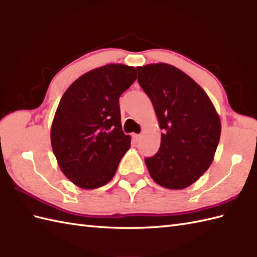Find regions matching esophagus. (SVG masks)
Returning a JSON list of instances; mask_svg holds the SVG:
<instances>
[{"label": "esophagus", "instance_id": "1", "mask_svg": "<svg viewBox=\"0 0 257 257\" xmlns=\"http://www.w3.org/2000/svg\"><path fill=\"white\" fill-rule=\"evenodd\" d=\"M133 138H134V140L136 141V143H139L140 139L143 138V136H141V135H138V134H134V135H133Z\"/></svg>", "mask_w": 257, "mask_h": 257}]
</instances>
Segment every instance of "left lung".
I'll return each mask as SVG.
<instances>
[{"instance_id": "obj_1", "label": "left lung", "mask_w": 257, "mask_h": 257, "mask_svg": "<svg viewBox=\"0 0 257 257\" xmlns=\"http://www.w3.org/2000/svg\"><path fill=\"white\" fill-rule=\"evenodd\" d=\"M137 70L163 130L160 149L146 158V166L161 187L188 188L214 159L221 136L219 113L203 88L172 65L149 64Z\"/></svg>"}]
</instances>
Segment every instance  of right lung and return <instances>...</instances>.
Returning <instances> with one entry per match:
<instances>
[{
  "label": "right lung",
  "mask_w": 257,
  "mask_h": 257,
  "mask_svg": "<svg viewBox=\"0 0 257 257\" xmlns=\"http://www.w3.org/2000/svg\"><path fill=\"white\" fill-rule=\"evenodd\" d=\"M136 78L135 67L108 64L81 75L64 92L51 143L62 172L77 187L91 190L107 184L130 148L119 97Z\"/></svg>",
  "instance_id": "right-lung-1"
}]
</instances>
